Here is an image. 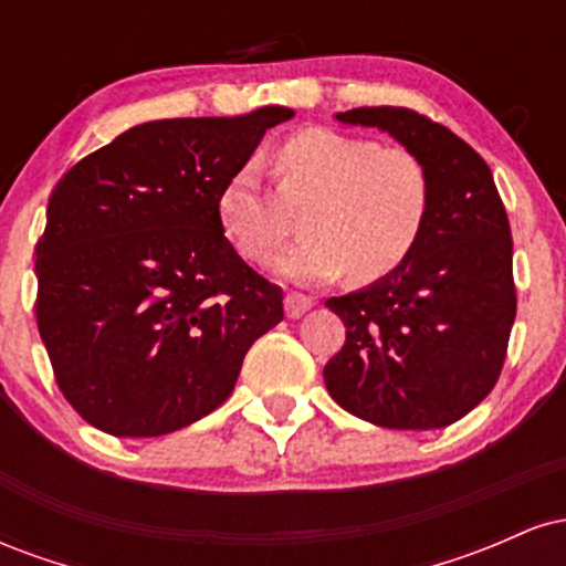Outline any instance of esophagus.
Returning a JSON list of instances; mask_svg holds the SVG:
<instances>
[{"label":"esophagus","instance_id":"obj_1","mask_svg":"<svg viewBox=\"0 0 566 566\" xmlns=\"http://www.w3.org/2000/svg\"><path fill=\"white\" fill-rule=\"evenodd\" d=\"M311 305H314L311 297L297 295V292H290V295L284 297V314H287L290 319H301V316L311 308Z\"/></svg>","mask_w":566,"mask_h":566}]
</instances>
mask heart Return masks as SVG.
<instances>
[{
	"label": "heart",
	"instance_id": "1",
	"mask_svg": "<svg viewBox=\"0 0 566 566\" xmlns=\"http://www.w3.org/2000/svg\"><path fill=\"white\" fill-rule=\"evenodd\" d=\"M279 191L258 161L226 180L218 216L239 255L263 263L287 237V207H305V237L274 261L292 284L346 274L373 282L391 274L418 244L431 207L423 159L401 146L311 127L279 148Z\"/></svg>",
	"mask_w": 566,
	"mask_h": 566
}]
</instances>
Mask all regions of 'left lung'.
Instances as JSON below:
<instances>
[{
	"label": "left lung",
	"instance_id": "obj_1",
	"mask_svg": "<svg viewBox=\"0 0 566 566\" xmlns=\"http://www.w3.org/2000/svg\"><path fill=\"white\" fill-rule=\"evenodd\" d=\"M340 125L375 127L423 159L431 207L418 244L367 287L329 297L346 346L324 382L373 426L431 431L469 415L503 369L516 319L513 242L490 167L458 135L396 106L350 108Z\"/></svg>",
	"mask_w": 566,
	"mask_h": 566
}]
</instances>
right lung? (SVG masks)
I'll return each instance as SVG.
<instances>
[{
    "label": "right lung",
    "instance_id": "1",
    "mask_svg": "<svg viewBox=\"0 0 566 566\" xmlns=\"http://www.w3.org/2000/svg\"><path fill=\"white\" fill-rule=\"evenodd\" d=\"M290 108L129 127L63 175L36 244V324L69 405L122 439L210 415L282 322L218 216L226 180Z\"/></svg>",
    "mask_w": 566,
    "mask_h": 566
}]
</instances>
